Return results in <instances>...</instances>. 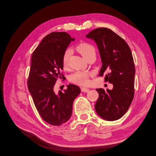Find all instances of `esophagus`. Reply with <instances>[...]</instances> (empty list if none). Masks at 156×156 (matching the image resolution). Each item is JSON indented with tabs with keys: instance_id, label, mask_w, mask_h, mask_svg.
<instances>
[{
	"instance_id": "1",
	"label": "esophagus",
	"mask_w": 156,
	"mask_h": 156,
	"mask_svg": "<svg viewBox=\"0 0 156 156\" xmlns=\"http://www.w3.org/2000/svg\"><path fill=\"white\" fill-rule=\"evenodd\" d=\"M81 91L83 92H88L89 91V89L87 88H81Z\"/></svg>"
}]
</instances>
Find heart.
I'll return each instance as SVG.
<instances>
[{
	"label": "heart",
	"instance_id": "b5f03b06",
	"mask_svg": "<svg viewBox=\"0 0 156 156\" xmlns=\"http://www.w3.org/2000/svg\"><path fill=\"white\" fill-rule=\"evenodd\" d=\"M76 49L79 53L81 54L83 57L87 59L90 56L96 54L95 49L94 47L87 42H81L75 47ZM69 52L66 51L64 53L62 58V64L64 69H66L69 66ZM92 73L88 72H84V71H77L74 72L69 76V80L71 83L80 86H87L90 84V76H91Z\"/></svg>",
	"mask_w": 156,
	"mask_h": 156
}]
</instances>
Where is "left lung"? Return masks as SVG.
I'll list each match as a JSON object with an SVG mask.
<instances>
[{
	"label": "left lung",
	"mask_w": 156,
	"mask_h": 156,
	"mask_svg": "<svg viewBox=\"0 0 156 156\" xmlns=\"http://www.w3.org/2000/svg\"><path fill=\"white\" fill-rule=\"evenodd\" d=\"M86 36L95 41L100 51L103 64L99 75L113 84L112 90L96 89V111L104 120H119L128 110L135 94V68L131 49L124 39L107 28L96 29Z\"/></svg>",
	"instance_id": "1"
}]
</instances>
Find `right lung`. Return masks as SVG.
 <instances>
[{
	"mask_svg": "<svg viewBox=\"0 0 156 156\" xmlns=\"http://www.w3.org/2000/svg\"><path fill=\"white\" fill-rule=\"evenodd\" d=\"M74 40L66 32H51L44 37L31 57L28 88L42 119L53 126L62 125L70 119L73 101L81 92L79 87L71 84L64 92H54L56 80L65 78L62 56Z\"/></svg>",
	"mask_w": 156,
	"mask_h": 156,
	"instance_id": "add662e5",
	"label": "right lung"
}]
</instances>
